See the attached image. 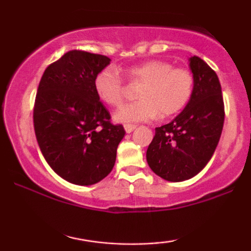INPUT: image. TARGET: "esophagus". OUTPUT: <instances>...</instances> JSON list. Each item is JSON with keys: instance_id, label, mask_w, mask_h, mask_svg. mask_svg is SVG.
<instances>
[{"instance_id": "obj_1", "label": "esophagus", "mask_w": 251, "mask_h": 251, "mask_svg": "<svg viewBox=\"0 0 251 251\" xmlns=\"http://www.w3.org/2000/svg\"><path fill=\"white\" fill-rule=\"evenodd\" d=\"M135 127H137V126L133 125V124H125V125H124V128H125L126 133H131V132H133Z\"/></svg>"}]
</instances>
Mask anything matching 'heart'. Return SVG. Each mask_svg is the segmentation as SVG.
Wrapping results in <instances>:
<instances>
[{"label": "heart", "instance_id": "1", "mask_svg": "<svg viewBox=\"0 0 251 251\" xmlns=\"http://www.w3.org/2000/svg\"><path fill=\"white\" fill-rule=\"evenodd\" d=\"M131 81L143 82L138 91L139 100L126 103L114 114L118 123L150 122L159 117H170L181 111L194 92V76L184 68H174L162 60H150L125 71ZM97 97L109 106H118L124 97L122 76L113 67L103 68L94 76Z\"/></svg>", "mask_w": 251, "mask_h": 251}]
</instances>
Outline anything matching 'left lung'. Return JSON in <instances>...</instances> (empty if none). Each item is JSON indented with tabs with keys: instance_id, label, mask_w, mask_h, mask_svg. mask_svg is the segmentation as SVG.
Here are the masks:
<instances>
[{
	"instance_id": "left-lung-1",
	"label": "left lung",
	"mask_w": 251,
	"mask_h": 251,
	"mask_svg": "<svg viewBox=\"0 0 251 251\" xmlns=\"http://www.w3.org/2000/svg\"><path fill=\"white\" fill-rule=\"evenodd\" d=\"M189 67L194 92L188 105L166 125L155 128L146 160L155 175L169 181L195 177L211 159L222 134L224 103L217 74L201 57L191 56Z\"/></svg>"
}]
</instances>
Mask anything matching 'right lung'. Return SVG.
<instances>
[{
	"label": "right lung",
	"instance_id": "add662e5",
	"mask_svg": "<svg viewBox=\"0 0 251 251\" xmlns=\"http://www.w3.org/2000/svg\"><path fill=\"white\" fill-rule=\"evenodd\" d=\"M111 59L70 50L46 68L34 106V129L46 162L75 185H93L113 169L125 129L109 122L94 76Z\"/></svg>",
	"mask_w": 251,
	"mask_h": 251
}]
</instances>
